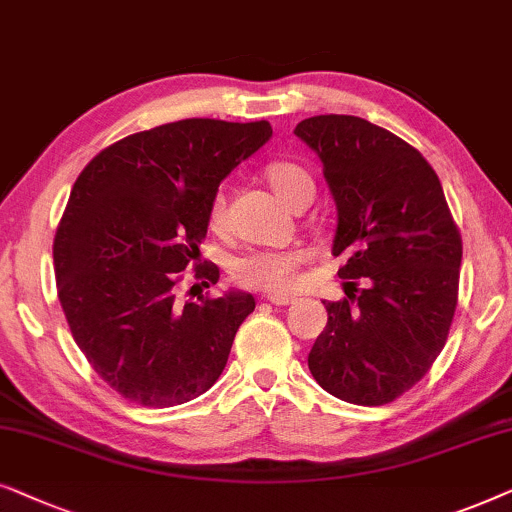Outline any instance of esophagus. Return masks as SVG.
<instances>
[{
    "instance_id": "esophagus-1",
    "label": "esophagus",
    "mask_w": 512,
    "mask_h": 512,
    "mask_svg": "<svg viewBox=\"0 0 512 512\" xmlns=\"http://www.w3.org/2000/svg\"><path fill=\"white\" fill-rule=\"evenodd\" d=\"M267 299L276 306H288V304L295 302V297H288V295H267Z\"/></svg>"
}]
</instances>
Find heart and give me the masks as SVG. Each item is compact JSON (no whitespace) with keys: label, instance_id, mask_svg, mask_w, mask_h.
Instances as JSON below:
<instances>
[{"label":"heart","instance_id":"1","mask_svg":"<svg viewBox=\"0 0 512 512\" xmlns=\"http://www.w3.org/2000/svg\"><path fill=\"white\" fill-rule=\"evenodd\" d=\"M269 185L290 206L292 199L304 189L313 187L311 175L295 163H274L267 170ZM222 196L213 201V220L222 215ZM309 260V252L302 248L290 250H250L236 257L231 276L238 285L269 292H290L299 283V267Z\"/></svg>","mask_w":512,"mask_h":512}]
</instances>
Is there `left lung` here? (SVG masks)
<instances>
[{
  "label": "left lung",
  "mask_w": 512,
  "mask_h": 512,
  "mask_svg": "<svg viewBox=\"0 0 512 512\" xmlns=\"http://www.w3.org/2000/svg\"><path fill=\"white\" fill-rule=\"evenodd\" d=\"M295 135L323 163L337 206L339 278H367L342 302L309 353L313 379L339 400L384 405L440 356L459 295L461 236L445 192L412 145L360 117L320 114Z\"/></svg>",
  "instance_id": "left-lung-1"
}]
</instances>
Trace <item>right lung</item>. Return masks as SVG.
I'll return each mask as SVG.
<instances>
[{"mask_svg": "<svg viewBox=\"0 0 512 512\" xmlns=\"http://www.w3.org/2000/svg\"><path fill=\"white\" fill-rule=\"evenodd\" d=\"M269 121L182 119L133 133L74 182L53 241L72 337L114 391L147 407L199 398L227 365L255 297L180 304V271L201 255L217 187L267 145ZM217 283L220 269H196Z\"/></svg>", "mask_w": 512, "mask_h": 512, "instance_id": "right-lung-1", "label": "right lung"}]
</instances>
